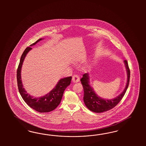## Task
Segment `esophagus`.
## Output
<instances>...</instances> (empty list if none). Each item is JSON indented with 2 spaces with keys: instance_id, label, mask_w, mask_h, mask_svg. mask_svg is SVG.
<instances>
[{
  "instance_id": "1",
  "label": "esophagus",
  "mask_w": 146,
  "mask_h": 146,
  "mask_svg": "<svg viewBox=\"0 0 146 146\" xmlns=\"http://www.w3.org/2000/svg\"><path fill=\"white\" fill-rule=\"evenodd\" d=\"M80 81V78L78 75H74L72 77V81L74 83L78 82Z\"/></svg>"
}]
</instances>
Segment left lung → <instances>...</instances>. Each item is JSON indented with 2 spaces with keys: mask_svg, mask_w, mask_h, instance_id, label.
I'll use <instances>...</instances> for the list:
<instances>
[{
  "mask_svg": "<svg viewBox=\"0 0 146 146\" xmlns=\"http://www.w3.org/2000/svg\"><path fill=\"white\" fill-rule=\"evenodd\" d=\"M124 62L127 74V84L124 91L119 96L113 99L106 100L99 97L89 84L88 73H85L83 75L80 81L84 90V101L85 105L90 110L96 113H101L110 110L116 106L121 100L128 88L130 78V70L128 67V62L126 60H125Z\"/></svg>",
  "mask_w": 146,
  "mask_h": 146,
  "instance_id": "obj_1",
  "label": "left lung"
}]
</instances>
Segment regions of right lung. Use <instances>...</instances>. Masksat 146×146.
Segmentation results:
<instances>
[{"mask_svg":"<svg viewBox=\"0 0 146 146\" xmlns=\"http://www.w3.org/2000/svg\"><path fill=\"white\" fill-rule=\"evenodd\" d=\"M41 40H42V38L37 40L30 46H31L34 45ZM31 49V47H27L23 51L20 58L17 74L18 89L24 101L32 109L41 113L49 112L54 110L60 104L64 90L71 84L72 76L61 79L58 81L55 87L43 96L34 97L30 95L23 88L21 78V71L22 63L25 58L26 57L27 54Z\"/></svg>","mask_w":146,"mask_h":146,"instance_id":"1","label":"right lung"}]
</instances>
